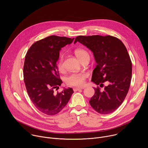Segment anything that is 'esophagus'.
<instances>
[{
  "instance_id": "34e87169",
  "label": "esophagus",
  "mask_w": 148,
  "mask_h": 148,
  "mask_svg": "<svg viewBox=\"0 0 148 148\" xmlns=\"http://www.w3.org/2000/svg\"><path fill=\"white\" fill-rule=\"evenodd\" d=\"M84 88L82 87V88H79V87H76V88H73V90L74 91H78V90H83Z\"/></svg>"
}]
</instances>
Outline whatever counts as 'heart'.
Segmentation results:
<instances>
[{"label": "heart", "mask_w": 148, "mask_h": 148, "mask_svg": "<svg viewBox=\"0 0 148 148\" xmlns=\"http://www.w3.org/2000/svg\"><path fill=\"white\" fill-rule=\"evenodd\" d=\"M75 54L81 60L84 57L89 56L88 53L84 50L78 49L75 51ZM64 56L61 54L57 62V67L60 71H63L64 69ZM88 74L86 73H73L70 74L65 78V81L68 86H82L85 82V79L87 77Z\"/></svg>", "instance_id": "obj_1"}]
</instances>
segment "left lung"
Here are the masks:
<instances>
[{"label": "left lung", "mask_w": 148, "mask_h": 148, "mask_svg": "<svg viewBox=\"0 0 148 148\" xmlns=\"http://www.w3.org/2000/svg\"><path fill=\"white\" fill-rule=\"evenodd\" d=\"M86 46L94 54L97 66L91 81L101 87L108 81L102 91L94 88L95 94L90 100L91 106L98 113L108 114L115 111L127 95L132 77V62L126 47L116 37L78 36L74 41Z\"/></svg>", "instance_id": "8db88e82"}]
</instances>
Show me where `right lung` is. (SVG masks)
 I'll list each match as a JSON object with an SVG mask.
<instances>
[{"instance_id":"right-lung-1","label":"right lung","mask_w":148,"mask_h":148,"mask_svg":"<svg viewBox=\"0 0 148 148\" xmlns=\"http://www.w3.org/2000/svg\"><path fill=\"white\" fill-rule=\"evenodd\" d=\"M74 38L50 36L35 42L26 53L23 67L26 90L36 108L45 114H58L74 92L71 88L54 92L62 83L57 66L60 51Z\"/></svg>"}]
</instances>
